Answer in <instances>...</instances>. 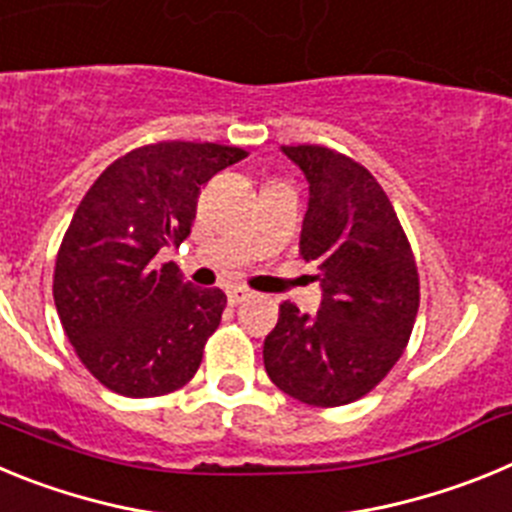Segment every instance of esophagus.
Segmentation results:
<instances>
[{
    "label": "esophagus",
    "mask_w": 512,
    "mask_h": 512,
    "mask_svg": "<svg viewBox=\"0 0 512 512\" xmlns=\"http://www.w3.org/2000/svg\"><path fill=\"white\" fill-rule=\"evenodd\" d=\"M248 297H251V292H248L246 287H230L228 289V302H230V305H241V302H246Z\"/></svg>",
    "instance_id": "34e87169"
}]
</instances>
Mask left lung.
Here are the masks:
<instances>
[{
	"label": "left lung",
	"instance_id": "8db88e82",
	"mask_svg": "<svg viewBox=\"0 0 512 512\" xmlns=\"http://www.w3.org/2000/svg\"><path fill=\"white\" fill-rule=\"evenodd\" d=\"M310 189L302 259L318 266V315L279 307L264 341L266 374L295 400L338 408L372 392L413 333L418 266L395 215L369 171L323 146H282Z\"/></svg>",
	"mask_w": 512,
	"mask_h": 512
}]
</instances>
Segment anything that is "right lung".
Segmentation results:
<instances>
[{"label":"right lung","instance_id":"obj_1","mask_svg":"<svg viewBox=\"0 0 512 512\" xmlns=\"http://www.w3.org/2000/svg\"><path fill=\"white\" fill-rule=\"evenodd\" d=\"M246 151L217 143H153L99 174L63 235L53 274L58 318L89 372L125 397L179 390L225 310L217 287L156 264L192 233L197 197Z\"/></svg>","mask_w":512,"mask_h":512}]
</instances>
